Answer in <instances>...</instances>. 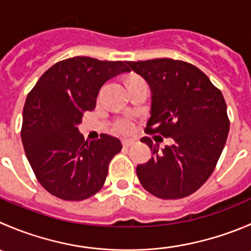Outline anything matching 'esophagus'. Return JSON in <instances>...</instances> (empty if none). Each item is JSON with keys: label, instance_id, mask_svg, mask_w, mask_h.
<instances>
[{"label": "esophagus", "instance_id": "1", "mask_svg": "<svg viewBox=\"0 0 251 251\" xmlns=\"http://www.w3.org/2000/svg\"><path fill=\"white\" fill-rule=\"evenodd\" d=\"M133 145V140H123V146L125 148L131 147Z\"/></svg>", "mask_w": 251, "mask_h": 251}]
</instances>
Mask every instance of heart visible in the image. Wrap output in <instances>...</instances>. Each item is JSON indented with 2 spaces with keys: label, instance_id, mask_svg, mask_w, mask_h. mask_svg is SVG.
I'll return each instance as SVG.
<instances>
[{
  "label": "heart",
  "instance_id": "1",
  "mask_svg": "<svg viewBox=\"0 0 251 251\" xmlns=\"http://www.w3.org/2000/svg\"><path fill=\"white\" fill-rule=\"evenodd\" d=\"M115 130L120 133H128L133 130V123L130 119H120L115 123Z\"/></svg>",
  "mask_w": 251,
  "mask_h": 251
}]
</instances>
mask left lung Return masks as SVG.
Masks as SVG:
<instances>
[{"instance_id":"8db88e82","label":"left lung","mask_w":251,"mask_h":251,"mask_svg":"<svg viewBox=\"0 0 251 251\" xmlns=\"http://www.w3.org/2000/svg\"><path fill=\"white\" fill-rule=\"evenodd\" d=\"M127 65L146 79L152 93L145 131L174 141L159 151L150 137L141 138L152 157L136 168L138 180L159 199L186 198L211 176L225 148L229 119L222 92L185 61L154 58Z\"/></svg>"}]
</instances>
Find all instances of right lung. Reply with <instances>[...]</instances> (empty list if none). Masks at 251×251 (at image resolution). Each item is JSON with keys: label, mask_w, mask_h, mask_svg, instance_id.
<instances>
[{"label": "right lung", "mask_w": 251, "mask_h": 251, "mask_svg": "<svg viewBox=\"0 0 251 251\" xmlns=\"http://www.w3.org/2000/svg\"><path fill=\"white\" fill-rule=\"evenodd\" d=\"M124 72H130L125 61L76 56L51 66L29 92L22 142L36 179L51 195L82 201L103 187L109 163L123 145L105 133L84 141L77 126L96 108L101 86Z\"/></svg>", "instance_id": "obj_1"}]
</instances>
